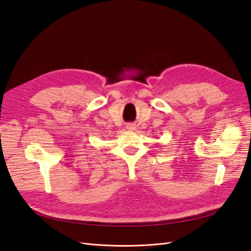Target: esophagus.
<instances>
[{
    "instance_id": "obj_1",
    "label": "esophagus",
    "mask_w": 251,
    "mask_h": 251,
    "mask_svg": "<svg viewBox=\"0 0 251 251\" xmlns=\"http://www.w3.org/2000/svg\"><path fill=\"white\" fill-rule=\"evenodd\" d=\"M126 128H127V130H130V131H134L135 128H136V126H135L134 124H127L126 125Z\"/></svg>"
}]
</instances>
